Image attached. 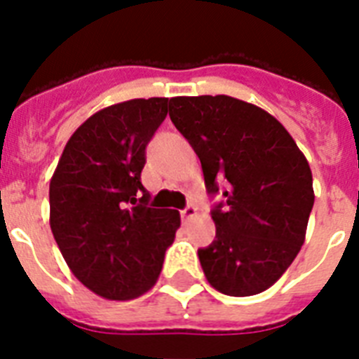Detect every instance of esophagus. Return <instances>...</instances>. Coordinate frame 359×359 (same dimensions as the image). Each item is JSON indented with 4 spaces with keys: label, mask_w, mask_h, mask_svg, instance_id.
Here are the masks:
<instances>
[{
    "label": "esophagus",
    "mask_w": 359,
    "mask_h": 359,
    "mask_svg": "<svg viewBox=\"0 0 359 359\" xmlns=\"http://www.w3.org/2000/svg\"><path fill=\"white\" fill-rule=\"evenodd\" d=\"M196 214H197V208L194 207V205H188V207L180 212V216H182V219H191Z\"/></svg>",
    "instance_id": "34e87169"
}]
</instances>
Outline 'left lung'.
Wrapping results in <instances>:
<instances>
[{"mask_svg":"<svg viewBox=\"0 0 359 359\" xmlns=\"http://www.w3.org/2000/svg\"><path fill=\"white\" fill-rule=\"evenodd\" d=\"M169 117L201 160L216 238L197 251L214 289L253 296L272 287L306 240L315 194L304 152L276 117L227 97H175Z\"/></svg>","mask_w":359,"mask_h":359,"instance_id":"8db88e82","label":"left lung"}]
</instances>
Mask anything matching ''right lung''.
<instances>
[{
	"label": "right lung",
	"instance_id": "right-lung-1",
	"mask_svg": "<svg viewBox=\"0 0 359 359\" xmlns=\"http://www.w3.org/2000/svg\"><path fill=\"white\" fill-rule=\"evenodd\" d=\"M169 98H134L91 115L50 180V227L78 281L106 300L145 294L162 272L180 214L152 208L141 184L145 149Z\"/></svg>",
	"mask_w": 359,
	"mask_h": 359
}]
</instances>
